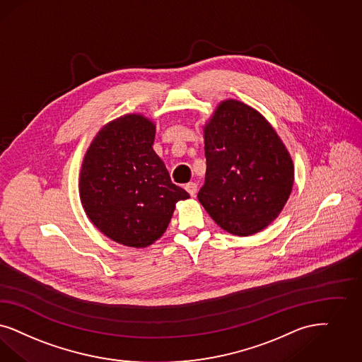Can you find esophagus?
I'll return each mask as SVG.
<instances>
[{
    "instance_id": "obj_1",
    "label": "esophagus",
    "mask_w": 362,
    "mask_h": 362,
    "mask_svg": "<svg viewBox=\"0 0 362 362\" xmlns=\"http://www.w3.org/2000/svg\"><path fill=\"white\" fill-rule=\"evenodd\" d=\"M186 189H187L188 194L191 195V197H195V194H197V191H198V185L195 183V182H189L186 185Z\"/></svg>"
}]
</instances>
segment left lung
<instances>
[{
    "label": "left lung",
    "instance_id": "left-lung-1",
    "mask_svg": "<svg viewBox=\"0 0 362 362\" xmlns=\"http://www.w3.org/2000/svg\"><path fill=\"white\" fill-rule=\"evenodd\" d=\"M206 177L198 199L227 233L247 237L270 225L286 204L294 168L262 115L226 100L204 128Z\"/></svg>",
    "mask_w": 362,
    "mask_h": 362
}]
</instances>
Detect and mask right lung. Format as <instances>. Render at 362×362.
<instances>
[{"instance_id": "right-lung-1", "label": "right lung", "mask_w": 362, "mask_h": 362, "mask_svg": "<svg viewBox=\"0 0 362 362\" xmlns=\"http://www.w3.org/2000/svg\"><path fill=\"white\" fill-rule=\"evenodd\" d=\"M153 139L155 125L144 116L119 117L93 139L80 174V198L92 223L136 249L162 237L176 203L189 198L171 182Z\"/></svg>"}]
</instances>
